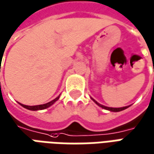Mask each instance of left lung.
I'll return each instance as SVG.
<instances>
[{
  "label": "left lung",
  "instance_id": "8db88e82",
  "mask_svg": "<svg viewBox=\"0 0 154 154\" xmlns=\"http://www.w3.org/2000/svg\"><path fill=\"white\" fill-rule=\"evenodd\" d=\"M91 99L93 100L95 103L97 104L98 106L101 107V108H103V109H105V110H110V111H111V112H119V111H121V110H125V109H127L128 107H129L130 106H124V107H119V108H114V107H108V106H103V105H101V104L98 103L97 100H95L92 98V97H91Z\"/></svg>",
  "mask_w": 154,
  "mask_h": 154
}]
</instances>
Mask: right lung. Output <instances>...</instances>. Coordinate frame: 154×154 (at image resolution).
I'll use <instances>...</instances> for the list:
<instances>
[{
  "label": "right lung",
  "mask_w": 154,
  "mask_h": 154,
  "mask_svg": "<svg viewBox=\"0 0 154 154\" xmlns=\"http://www.w3.org/2000/svg\"><path fill=\"white\" fill-rule=\"evenodd\" d=\"M59 97H60V95H59L57 97H56L55 99H54L53 100L49 101V102L43 104V105H38V106H26V105H23V104L20 103V102H19V104H20L21 106L24 107V108H25V109H27V110H44V109H47V108H48V107H50L52 105H54V104L55 103L58 99H59Z\"/></svg>",
  "instance_id": "add662e5"
}]
</instances>
